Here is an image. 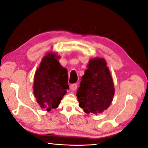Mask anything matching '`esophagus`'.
<instances>
[{
	"label": "esophagus",
	"mask_w": 148,
	"mask_h": 148,
	"mask_svg": "<svg viewBox=\"0 0 148 148\" xmlns=\"http://www.w3.org/2000/svg\"><path fill=\"white\" fill-rule=\"evenodd\" d=\"M70 88H71V90H72V91L76 90L77 88V84H72L71 86H70Z\"/></svg>",
	"instance_id": "34e87169"
}]
</instances>
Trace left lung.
Segmentation results:
<instances>
[{
    "mask_svg": "<svg viewBox=\"0 0 148 148\" xmlns=\"http://www.w3.org/2000/svg\"><path fill=\"white\" fill-rule=\"evenodd\" d=\"M107 63L103 58L89 60L88 69L82 77L76 96L79 106L86 113H102L111 104L114 86Z\"/></svg>",
    "mask_w": 148,
    "mask_h": 148,
    "instance_id": "left-lung-1",
    "label": "left lung"
}]
</instances>
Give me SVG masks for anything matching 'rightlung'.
I'll use <instances>...</instances> for the list:
<instances>
[{
	"label": "right lung",
	"mask_w": 148,
	"mask_h": 148,
	"mask_svg": "<svg viewBox=\"0 0 148 148\" xmlns=\"http://www.w3.org/2000/svg\"><path fill=\"white\" fill-rule=\"evenodd\" d=\"M59 58L52 52L48 53L34 75V96L40 106L48 112L58 108L69 88L68 70L59 63Z\"/></svg>",
	"instance_id": "right-lung-1"
}]
</instances>
